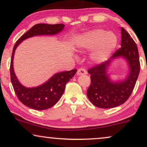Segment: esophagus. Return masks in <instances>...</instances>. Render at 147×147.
Wrapping results in <instances>:
<instances>
[{"label":"esophagus","mask_w":147,"mask_h":147,"mask_svg":"<svg viewBox=\"0 0 147 147\" xmlns=\"http://www.w3.org/2000/svg\"><path fill=\"white\" fill-rule=\"evenodd\" d=\"M87 74V71H86V69H84V68H80L77 71V75L78 76H81V75H85V74Z\"/></svg>","instance_id":"esophagus-1"}]
</instances>
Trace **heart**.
Segmentation results:
<instances>
[{"label": "heart", "instance_id": "1", "mask_svg": "<svg viewBox=\"0 0 147 147\" xmlns=\"http://www.w3.org/2000/svg\"><path fill=\"white\" fill-rule=\"evenodd\" d=\"M118 44V37L112 32L104 29H94L80 36L76 45L83 51L93 49L90 59L94 63L100 64L107 61L115 50Z\"/></svg>", "mask_w": 147, "mask_h": 147}]
</instances>
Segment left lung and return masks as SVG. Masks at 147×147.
<instances>
[{
	"label": "left lung",
	"instance_id": "left-lung-1",
	"mask_svg": "<svg viewBox=\"0 0 147 147\" xmlns=\"http://www.w3.org/2000/svg\"><path fill=\"white\" fill-rule=\"evenodd\" d=\"M121 47L108 61L88 70L91 84L87 91L90 101L101 108H112L124 104L131 95L140 71L139 55L135 42L121 28ZM123 59L128 66V72L123 78L114 80L109 70L117 59Z\"/></svg>",
	"mask_w": 147,
	"mask_h": 147
}]
</instances>
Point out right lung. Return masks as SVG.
<instances>
[{
  "label": "right lung",
  "instance_id": "add662e5",
  "mask_svg": "<svg viewBox=\"0 0 147 147\" xmlns=\"http://www.w3.org/2000/svg\"><path fill=\"white\" fill-rule=\"evenodd\" d=\"M64 27L63 24H37L22 35L13 47L10 66L12 85L20 101L32 109L43 110L55 105L63 95L66 84L74 77L77 69L56 73L41 85L27 88L21 84L14 71L13 59L15 50L20 43L28 38L39 35H57L63 31Z\"/></svg>",
  "mask_w": 147,
  "mask_h": 147
}]
</instances>
